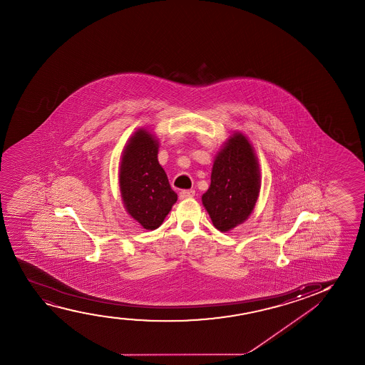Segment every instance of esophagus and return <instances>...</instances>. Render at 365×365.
<instances>
[{
  "label": "esophagus",
  "mask_w": 365,
  "mask_h": 365,
  "mask_svg": "<svg viewBox=\"0 0 365 365\" xmlns=\"http://www.w3.org/2000/svg\"><path fill=\"white\" fill-rule=\"evenodd\" d=\"M195 195V190H180V200H185V198H190Z\"/></svg>",
  "instance_id": "obj_1"
}]
</instances>
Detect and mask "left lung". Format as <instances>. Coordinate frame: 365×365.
<instances>
[{
  "label": "left lung",
  "mask_w": 365,
  "mask_h": 365,
  "mask_svg": "<svg viewBox=\"0 0 365 365\" xmlns=\"http://www.w3.org/2000/svg\"><path fill=\"white\" fill-rule=\"evenodd\" d=\"M260 183L255 147L247 135L235 132L215 155L210 188L202 195L217 230L230 232L250 218L259 197Z\"/></svg>",
  "instance_id": "obj_1"
}]
</instances>
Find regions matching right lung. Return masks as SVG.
Here are the masks:
<instances>
[{
    "label": "right lung",
    "mask_w": 365,
    "mask_h": 365,
    "mask_svg": "<svg viewBox=\"0 0 365 365\" xmlns=\"http://www.w3.org/2000/svg\"><path fill=\"white\" fill-rule=\"evenodd\" d=\"M160 142L147 128H138L120 157L118 182L125 212L147 230H157L177 202L158 162Z\"/></svg>",
    "instance_id": "right-lung-1"
}]
</instances>
